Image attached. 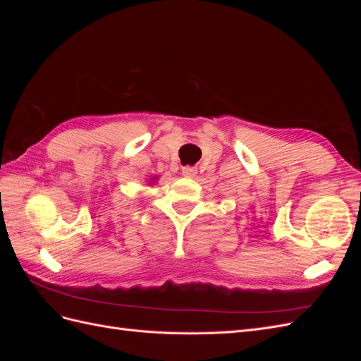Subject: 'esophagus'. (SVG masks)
<instances>
[{
    "label": "esophagus",
    "mask_w": 361,
    "mask_h": 361,
    "mask_svg": "<svg viewBox=\"0 0 361 361\" xmlns=\"http://www.w3.org/2000/svg\"><path fill=\"white\" fill-rule=\"evenodd\" d=\"M182 174L185 178H194L195 174H197V169L191 167V166H185V167H182Z\"/></svg>",
    "instance_id": "esophagus-1"
}]
</instances>
